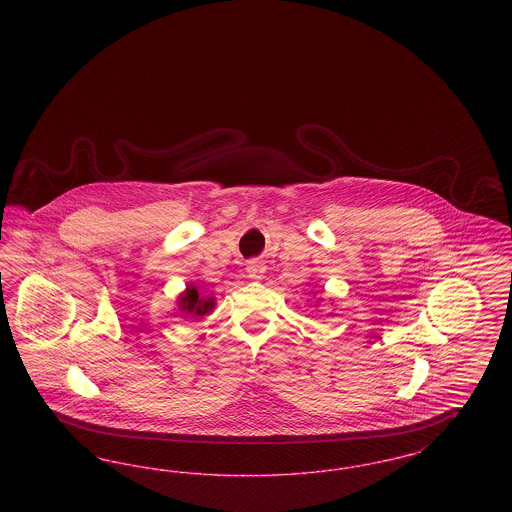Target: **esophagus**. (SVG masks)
<instances>
[{"mask_svg":"<svg viewBox=\"0 0 512 512\" xmlns=\"http://www.w3.org/2000/svg\"><path fill=\"white\" fill-rule=\"evenodd\" d=\"M245 272H247V276H249V278H253V280H259V278H263V274H265V265H263L261 261L253 259V261H249V263H247Z\"/></svg>","mask_w":512,"mask_h":512,"instance_id":"1","label":"esophagus"}]
</instances>
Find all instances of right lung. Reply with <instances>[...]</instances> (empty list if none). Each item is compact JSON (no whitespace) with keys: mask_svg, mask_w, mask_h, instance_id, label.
<instances>
[{"mask_svg":"<svg viewBox=\"0 0 512 512\" xmlns=\"http://www.w3.org/2000/svg\"><path fill=\"white\" fill-rule=\"evenodd\" d=\"M215 309V297H205L197 292L194 284H188L186 290L178 295L176 299V311L184 318L199 320Z\"/></svg>","mask_w":512,"mask_h":512,"instance_id":"obj_1","label":"right lung"}]
</instances>
